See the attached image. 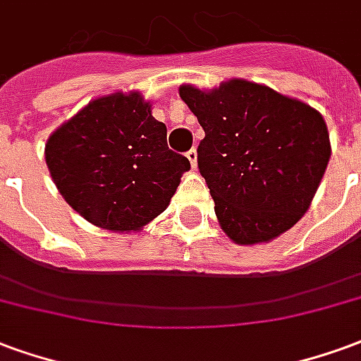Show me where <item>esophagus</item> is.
Instances as JSON below:
<instances>
[{
    "instance_id": "1",
    "label": "esophagus",
    "mask_w": 361,
    "mask_h": 361,
    "mask_svg": "<svg viewBox=\"0 0 361 361\" xmlns=\"http://www.w3.org/2000/svg\"><path fill=\"white\" fill-rule=\"evenodd\" d=\"M186 157H188V161H190L192 169H196V167H198V152L194 148L188 149V152H186Z\"/></svg>"
}]
</instances>
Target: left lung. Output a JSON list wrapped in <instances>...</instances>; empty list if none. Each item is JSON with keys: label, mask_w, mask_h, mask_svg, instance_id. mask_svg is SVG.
Returning <instances> with one entry per match:
<instances>
[{"label": "left lung", "mask_w": 361, "mask_h": 361, "mask_svg": "<svg viewBox=\"0 0 361 361\" xmlns=\"http://www.w3.org/2000/svg\"><path fill=\"white\" fill-rule=\"evenodd\" d=\"M178 94L206 133L198 169L228 238L257 244L294 227L331 157L319 113L238 78L212 92L184 84Z\"/></svg>", "instance_id": "1"}]
</instances>
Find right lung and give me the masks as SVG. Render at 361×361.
<instances>
[{"mask_svg":"<svg viewBox=\"0 0 361 361\" xmlns=\"http://www.w3.org/2000/svg\"><path fill=\"white\" fill-rule=\"evenodd\" d=\"M46 163L65 202L107 231H138L155 219L190 169L138 92L90 102L49 136Z\"/></svg>","mask_w":361,"mask_h":361,"instance_id":"right-lung-1","label":"right lung"}]
</instances>
